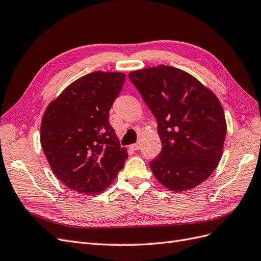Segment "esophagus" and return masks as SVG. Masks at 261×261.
I'll return each mask as SVG.
<instances>
[{"label":"esophagus","instance_id":"esophagus-1","mask_svg":"<svg viewBox=\"0 0 261 261\" xmlns=\"http://www.w3.org/2000/svg\"><path fill=\"white\" fill-rule=\"evenodd\" d=\"M129 148L132 149V150H134V151H136V150H138L139 148H140V144H133V145H130L129 146Z\"/></svg>","mask_w":261,"mask_h":261}]
</instances>
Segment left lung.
<instances>
[{
	"label": "left lung",
	"instance_id": "1",
	"mask_svg": "<svg viewBox=\"0 0 261 261\" xmlns=\"http://www.w3.org/2000/svg\"><path fill=\"white\" fill-rule=\"evenodd\" d=\"M128 76L158 123L162 150L149 163L154 177L175 193L200 185L223 152L226 121L219 99L176 67L159 65Z\"/></svg>",
	"mask_w": 261,
	"mask_h": 261
}]
</instances>
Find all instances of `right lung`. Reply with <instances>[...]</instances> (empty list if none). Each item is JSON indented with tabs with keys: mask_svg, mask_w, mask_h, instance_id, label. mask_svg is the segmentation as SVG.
I'll list each match as a JSON object with an SVG mask.
<instances>
[{
	"mask_svg": "<svg viewBox=\"0 0 261 261\" xmlns=\"http://www.w3.org/2000/svg\"><path fill=\"white\" fill-rule=\"evenodd\" d=\"M126 75L93 72L67 86L46 108L40 141L54 175L69 189L98 195L112 184L128 153L109 112Z\"/></svg>",
	"mask_w": 261,
	"mask_h": 261,
	"instance_id": "add662e5",
	"label": "right lung"
}]
</instances>
